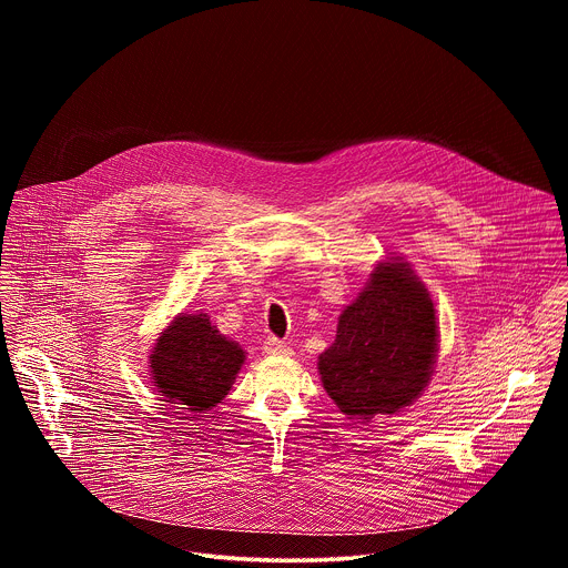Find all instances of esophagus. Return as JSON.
Wrapping results in <instances>:
<instances>
[{"label": "esophagus", "mask_w": 568, "mask_h": 568, "mask_svg": "<svg viewBox=\"0 0 568 568\" xmlns=\"http://www.w3.org/2000/svg\"><path fill=\"white\" fill-rule=\"evenodd\" d=\"M263 351H265L267 355H274V357H283V355H290V353H292L290 346H287L285 342L276 339V337H267L265 344H263Z\"/></svg>", "instance_id": "34e87169"}]
</instances>
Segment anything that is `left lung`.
I'll use <instances>...</instances> for the list:
<instances>
[{"instance_id": "1", "label": "left lung", "mask_w": 568, "mask_h": 568, "mask_svg": "<svg viewBox=\"0 0 568 568\" xmlns=\"http://www.w3.org/2000/svg\"><path fill=\"white\" fill-rule=\"evenodd\" d=\"M438 321L409 263L384 261L344 307L335 344L318 355L323 388L342 414L371 420L414 404L432 379Z\"/></svg>"}]
</instances>
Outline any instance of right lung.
<instances>
[{
  "label": "right lung",
  "instance_id": "add662e5",
  "mask_svg": "<svg viewBox=\"0 0 568 568\" xmlns=\"http://www.w3.org/2000/svg\"><path fill=\"white\" fill-rule=\"evenodd\" d=\"M242 364L245 351L220 335L206 314L182 312L159 335L150 355V375L166 402L202 414L231 390Z\"/></svg>",
  "mask_w": 568,
  "mask_h": 568
}]
</instances>
